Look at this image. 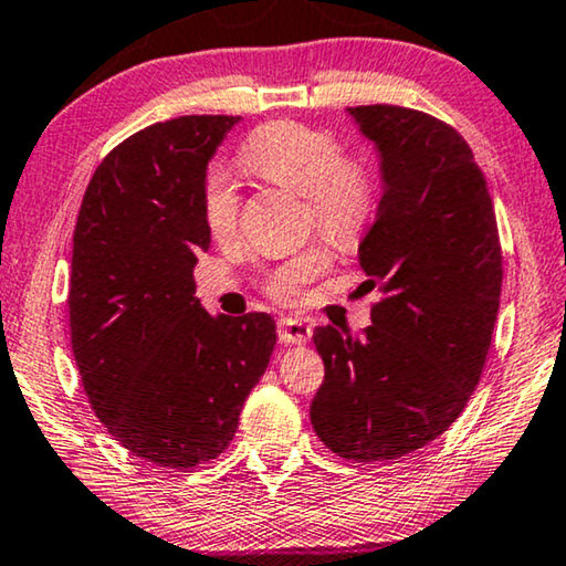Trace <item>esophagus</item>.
Returning a JSON list of instances; mask_svg holds the SVG:
<instances>
[{
    "mask_svg": "<svg viewBox=\"0 0 566 566\" xmlns=\"http://www.w3.org/2000/svg\"><path fill=\"white\" fill-rule=\"evenodd\" d=\"M310 337H312V327L304 319H297V317H282L280 319V339H282V343L304 345Z\"/></svg>",
    "mask_w": 566,
    "mask_h": 566,
    "instance_id": "obj_1",
    "label": "esophagus"
}]
</instances>
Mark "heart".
<instances>
[{
	"label": "heart",
	"instance_id": "obj_1",
	"mask_svg": "<svg viewBox=\"0 0 566 566\" xmlns=\"http://www.w3.org/2000/svg\"><path fill=\"white\" fill-rule=\"evenodd\" d=\"M241 166L259 181L292 188L310 206V221L335 244L360 237L375 209L373 168L363 158L343 156L337 138L322 128L276 120L256 128L241 148ZM241 199L237 186L213 174L203 191V219L213 239L237 234ZM327 247H310L286 259L266 276V292L280 302H297L304 286L329 266Z\"/></svg>",
	"mask_w": 566,
	"mask_h": 566
}]
</instances>
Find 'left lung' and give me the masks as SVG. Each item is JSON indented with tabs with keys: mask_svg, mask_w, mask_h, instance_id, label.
<instances>
[{
	"mask_svg": "<svg viewBox=\"0 0 566 566\" xmlns=\"http://www.w3.org/2000/svg\"><path fill=\"white\" fill-rule=\"evenodd\" d=\"M380 158L382 196L357 256L382 302L363 337L317 327L325 382L315 433L375 463L448 430L486 363L501 300V244L481 168L451 125L398 105L347 107Z\"/></svg>",
	"mask_w": 566,
	"mask_h": 566,
	"instance_id": "obj_1",
	"label": "left lung"
}]
</instances>
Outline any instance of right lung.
I'll return each mask as SVG.
<instances>
[{"label": "right lung", "instance_id": "add662e5", "mask_svg": "<svg viewBox=\"0 0 566 566\" xmlns=\"http://www.w3.org/2000/svg\"><path fill=\"white\" fill-rule=\"evenodd\" d=\"M239 115H184L123 140L90 178L73 237L70 332L90 406L160 469L217 455L276 343L266 312L209 315L193 266L211 247L206 168Z\"/></svg>", "mask_w": 566, "mask_h": 566}]
</instances>
